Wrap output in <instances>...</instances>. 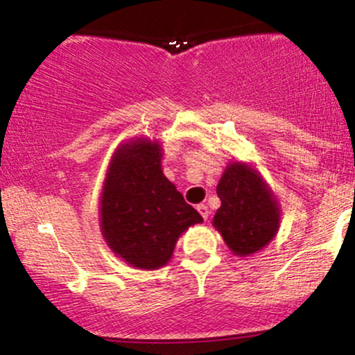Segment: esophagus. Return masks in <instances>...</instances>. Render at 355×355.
<instances>
[{
  "label": "esophagus",
  "instance_id": "34e87169",
  "mask_svg": "<svg viewBox=\"0 0 355 355\" xmlns=\"http://www.w3.org/2000/svg\"><path fill=\"white\" fill-rule=\"evenodd\" d=\"M197 210L200 211V215L203 218H209V215H210V210H209V207L207 205H203V203H200V205H197Z\"/></svg>",
  "mask_w": 355,
  "mask_h": 355
}]
</instances>
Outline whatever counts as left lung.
Listing matches in <instances>:
<instances>
[{"label": "left lung", "mask_w": 355, "mask_h": 355, "mask_svg": "<svg viewBox=\"0 0 355 355\" xmlns=\"http://www.w3.org/2000/svg\"><path fill=\"white\" fill-rule=\"evenodd\" d=\"M217 195L222 205L211 223L235 255L257 254L268 245L280 225L279 202L252 166L240 162L227 166Z\"/></svg>", "instance_id": "8db88e82"}]
</instances>
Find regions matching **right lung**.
I'll use <instances>...</instances> for the list:
<instances>
[{"label": "right lung", "instance_id": "right-lung-1", "mask_svg": "<svg viewBox=\"0 0 355 355\" xmlns=\"http://www.w3.org/2000/svg\"><path fill=\"white\" fill-rule=\"evenodd\" d=\"M203 218L162 172V146L150 138L120 145L108 165L100 227L112 252L141 270L172 259L175 243Z\"/></svg>", "mask_w": 355, "mask_h": 355}]
</instances>
